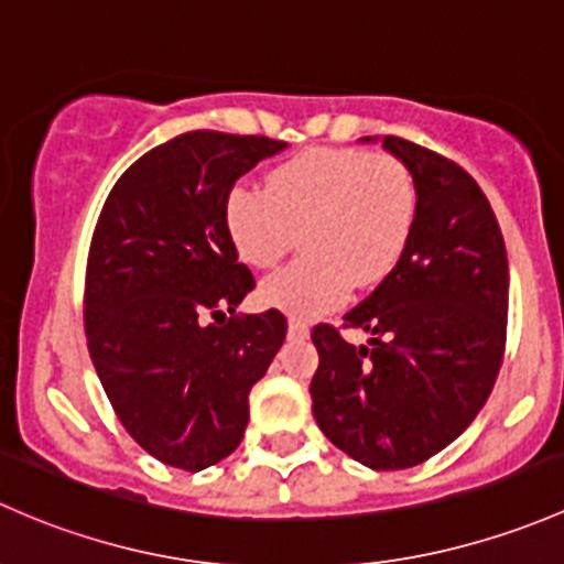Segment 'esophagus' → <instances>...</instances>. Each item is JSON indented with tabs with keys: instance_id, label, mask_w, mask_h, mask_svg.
I'll return each mask as SVG.
<instances>
[{
	"instance_id": "1",
	"label": "esophagus",
	"mask_w": 564,
	"mask_h": 564,
	"mask_svg": "<svg viewBox=\"0 0 564 564\" xmlns=\"http://www.w3.org/2000/svg\"><path fill=\"white\" fill-rule=\"evenodd\" d=\"M306 336H310V325L306 323H301V321H290L288 323V339H306Z\"/></svg>"
}]
</instances>
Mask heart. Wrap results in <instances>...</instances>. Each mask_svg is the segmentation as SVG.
<instances>
[{"mask_svg": "<svg viewBox=\"0 0 564 564\" xmlns=\"http://www.w3.org/2000/svg\"><path fill=\"white\" fill-rule=\"evenodd\" d=\"M417 182L393 154L306 149L271 167L265 193L236 184L223 203L225 234L252 269H271L301 239L304 258L260 284V301L293 321L339 310L352 288H377L408 252Z\"/></svg>", "mask_w": 564, "mask_h": 564, "instance_id": "b5f03b06", "label": "heart"}]
</instances>
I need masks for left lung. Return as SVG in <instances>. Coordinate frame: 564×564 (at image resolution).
<instances>
[{
	"label": "left lung",
	"mask_w": 564,
	"mask_h": 564,
	"mask_svg": "<svg viewBox=\"0 0 564 564\" xmlns=\"http://www.w3.org/2000/svg\"><path fill=\"white\" fill-rule=\"evenodd\" d=\"M382 141L417 182L412 241L386 282L347 312L369 345L330 325L312 341V412L339 451L371 469H408L451 445L489 399L508 325V254L484 189L456 162L404 138Z\"/></svg>",
	"instance_id": "1"
}]
</instances>
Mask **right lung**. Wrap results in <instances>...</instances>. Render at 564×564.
<instances>
[{
    "label": "right lung",
    "mask_w": 564,
    "mask_h": 564,
    "mask_svg": "<svg viewBox=\"0 0 564 564\" xmlns=\"http://www.w3.org/2000/svg\"><path fill=\"white\" fill-rule=\"evenodd\" d=\"M284 149L260 135L184 132L121 173L91 236V364L130 437L187 473L239 448L249 391L288 334L276 310L236 315L254 280L223 223L228 189ZM223 305L231 321L206 324Z\"/></svg>",
    "instance_id": "right-lung-1"
}]
</instances>
